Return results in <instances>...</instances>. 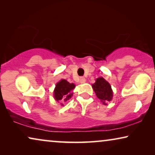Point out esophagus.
Segmentation results:
<instances>
[{
    "mask_svg": "<svg viewBox=\"0 0 155 155\" xmlns=\"http://www.w3.org/2000/svg\"><path fill=\"white\" fill-rule=\"evenodd\" d=\"M85 82H86L85 78H80V83L83 84Z\"/></svg>",
    "mask_w": 155,
    "mask_h": 155,
    "instance_id": "obj_1",
    "label": "esophagus"
}]
</instances>
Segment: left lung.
Wrapping results in <instances>:
<instances>
[{
    "instance_id": "obj_1",
    "label": "left lung",
    "mask_w": 155,
    "mask_h": 155,
    "mask_svg": "<svg viewBox=\"0 0 155 155\" xmlns=\"http://www.w3.org/2000/svg\"><path fill=\"white\" fill-rule=\"evenodd\" d=\"M97 97L103 104L107 105V101L112 100L113 98V90L111 86L104 78L101 77L97 78L95 82L92 84Z\"/></svg>"
}]
</instances>
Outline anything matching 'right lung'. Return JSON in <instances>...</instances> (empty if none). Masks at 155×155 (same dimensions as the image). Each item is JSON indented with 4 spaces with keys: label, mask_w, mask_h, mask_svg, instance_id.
<instances>
[{
    "label": "right lung",
    "mask_w": 155,
    "mask_h": 155,
    "mask_svg": "<svg viewBox=\"0 0 155 155\" xmlns=\"http://www.w3.org/2000/svg\"><path fill=\"white\" fill-rule=\"evenodd\" d=\"M75 87L74 83H70L66 80L62 79L58 82L56 84L54 90V98L57 102L63 101L66 102L73 96V89ZM63 106V104H61Z\"/></svg>",
    "instance_id": "right-lung-1"
}]
</instances>
